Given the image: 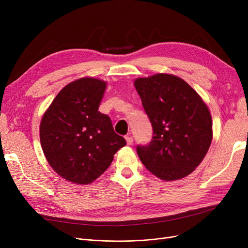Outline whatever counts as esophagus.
Returning <instances> with one entry per match:
<instances>
[{"label": "esophagus", "instance_id": "1", "mask_svg": "<svg viewBox=\"0 0 248 248\" xmlns=\"http://www.w3.org/2000/svg\"><path fill=\"white\" fill-rule=\"evenodd\" d=\"M125 140H126V144H127L128 146H132V145H133L134 140H133V137H132L131 135H128V136L125 137Z\"/></svg>", "mask_w": 248, "mask_h": 248}]
</instances>
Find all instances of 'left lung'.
Here are the masks:
<instances>
[{
  "label": "left lung",
  "mask_w": 248,
  "mask_h": 248,
  "mask_svg": "<svg viewBox=\"0 0 248 248\" xmlns=\"http://www.w3.org/2000/svg\"><path fill=\"white\" fill-rule=\"evenodd\" d=\"M135 86L153 127L137 153L148 170L172 181L191 174L212 140V120L201 97L183 79L170 74L139 78Z\"/></svg>",
  "instance_id": "1"
}]
</instances>
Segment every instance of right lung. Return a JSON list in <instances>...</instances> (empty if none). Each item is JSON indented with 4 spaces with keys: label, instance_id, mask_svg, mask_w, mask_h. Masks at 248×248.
<instances>
[{
    "label": "right lung",
    "instance_id": "obj_1",
    "mask_svg": "<svg viewBox=\"0 0 248 248\" xmlns=\"http://www.w3.org/2000/svg\"><path fill=\"white\" fill-rule=\"evenodd\" d=\"M107 83L81 78L65 86L52 101L40 124L45 157L62 178L89 184L110 166L126 145L114 133L110 117L98 110Z\"/></svg>",
    "mask_w": 248,
    "mask_h": 248
}]
</instances>
